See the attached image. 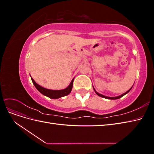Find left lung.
Here are the masks:
<instances>
[{"instance_id": "obj_1", "label": "left lung", "mask_w": 154, "mask_h": 154, "mask_svg": "<svg viewBox=\"0 0 154 154\" xmlns=\"http://www.w3.org/2000/svg\"><path fill=\"white\" fill-rule=\"evenodd\" d=\"M131 88H130V89H131ZM130 89H129L128 91H127L125 93H124V94H122L121 96H116V97H108V96H103V95H102V94H99L98 92H97L96 91H95V89L94 88V90L95 91V92H96V94L97 95H98L99 96H100V97H104V98H106V99H109V100H117V99H119V98H120V97H123L124 95H125L126 94H127V93L130 91Z\"/></svg>"}]
</instances>
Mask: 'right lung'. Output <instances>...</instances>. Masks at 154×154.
<instances>
[{"mask_svg":"<svg viewBox=\"0 0 154 154\" xmlns=\"http://www.w3.org/2000/svg\"><path fill=\"white\" fill-rule=\"evenodd\" d=\"M31 80H32V83L34 84L35 87L36 88V89L38 90L40 93H42V94L50 97V98L57 99V98H60V97H63V96H67L69 93L71 92V91H72V88L74 78L72 80L71 83H70V85L66 88H65V89H63V90H59V91L48 89V88H44L42 87H41L40 85H39L38 84H37V83L34 81V80L32 78H31Z\"/></svg>","mask_w":154,"mask_h":154,"instance_id":"1","label":"right lung"}]
</instances>
